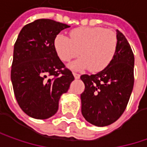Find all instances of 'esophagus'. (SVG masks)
<instances>
[{"instance_id":"esophagus-1","label":"esophagus","mask_w":147,"mask_h":147,"mask_svg":"<svg viewBox=\"0 0 147 147\" xmlns=\"http://www.w3.org/2000/svg\"><path fill=\"white\" fill-rule=\"evenodd\" d=\"M74 76H75V79H79L80 78V76H81V75L78 73H76V72H73Z\"/></svg>"}]
</instances>
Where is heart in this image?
<instances>
[{"label":"heart","mask_w":147,"mask_h":147,"mask_svg":"<svg viewBox=\"0 0 147 147\" xmlns=\"http://www.w3.org/2000/svg\"><path fill=\"white\" fill-rule=\"evenodd\" d=\"M117 34L102 27H78L71 30L70 38L62 34L56 36L54 47L63 61L82 57L69 65L72 70L90 68L92 72L106 69L112 61L117 49Z\"/></svg>","instance_id":"1"}]
</instances>
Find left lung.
<instances>
[{
	"mask_svg": "<svg viewBox=\"0 0 147 147\" xmlns=\"http://www.w3.org/2000/svg\"><path fill=\"white\" fill-rule=\"evenodd\" d=\"M116 55L106 69L82 75L85 91L81 94L84 118L96 126L117 121L125 111L134 86V54L125 36L117 30Z\"/></svg>",
	"mask_w": 147,
	"mask_h": 147,
	"instance_id": "1",
	"label": "left lung"
}]
</instances>
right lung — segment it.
<instances>
[{"label":"right lung","mask_w":147,"mask_h":147,"mask_svg":"<svg viewBox=\"0 0 147 147\" xmlns=\"http://www.w3.org/2000/svg\"><path fill=\"white\" fill-rule=\"evenodd\" d=\"M68 25L39 19L26 25L14 45L11 79L18 105L29 117L47 119L58 110L61 96L74 81L54 47Z\"/></svg>","instance_id":"1"}]
</instances>
